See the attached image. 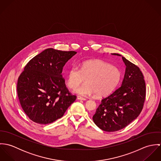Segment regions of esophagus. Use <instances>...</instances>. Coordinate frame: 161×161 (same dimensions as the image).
I'll return each instance as SVG.
<instances>
[{
    "mask_svg": "<svg viewBox=\"0 0 161 161\" xmlns=\"http://www.w3.org/2000/svg\"><path fill=\"white\" fill-rule=\"evenodd\" d=\"M77 98L78 100H86V98H84V97H80V96H77Z\"/></svg>",
    "mask_w": 161,
    "mask_h": 161,
    "instance_id": "1",
    "label": "esophagus"
}]
</instances>
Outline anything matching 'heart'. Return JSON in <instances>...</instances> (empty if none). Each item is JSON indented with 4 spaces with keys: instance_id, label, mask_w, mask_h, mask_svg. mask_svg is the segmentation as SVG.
Wrapping results in <instances>:
<instances>
[{
    "instance_id": "b5f03b06",
    "label": "heart",
    "mask_w": 161,
    "mask_h": 161,
    "mask_svg": "<svg viewBox=\"0 0 161 161\" xmlns=\"http://www.w3.org/2000/svg\"><path fill=\"white\" fill-rule=\"evenodd\" d=\"M86 78V83L77 88ZM121 78L120 69L101 60H88L83 62L79 69L70 68L66 74V82L73 92L82 96L95 94L98 97L108 95L119 84Z\"/></svg>"
}]
</instances>
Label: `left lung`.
Segmentation results:
<instances>
[{
  "label": "left lung",
  "instance_id": "1",
  "mask_svg": "<svg viewBox=\"0 0 161 161\" xmlns=\"http://www.w3.org/2000/svg\"><path fill=\"white\" fill-rule=\"evenodd\" d=\"M122 59L126 70L121 86L102 100L93 116L95 124L105 131H116L128 126L139 115L145 100L146 84L142 72L123 56Z\"/></svg>",
  "mask_w": 161,
  "mask_h": 161
}]
</instances>
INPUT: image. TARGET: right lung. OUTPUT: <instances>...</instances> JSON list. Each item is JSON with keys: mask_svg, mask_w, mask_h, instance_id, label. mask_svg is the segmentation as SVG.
<instances>
[{"mask_svg": "<svg viewBox=\"0 0 161 161\" xmlns=\"http://www.w3.org/2000/svg\"><path fill=\"white\" fill-rule=\"evenodd\" d=\"M76 53L47 48L25 66L18 79L17 94L24 112L33 121L51 123L61 118L75 100L61 73Z\"/></svg>", "mask_w": 161, "mask_h": 161, "instance_id": "right-lung-1", "label": "right lung"}]
</instances>
